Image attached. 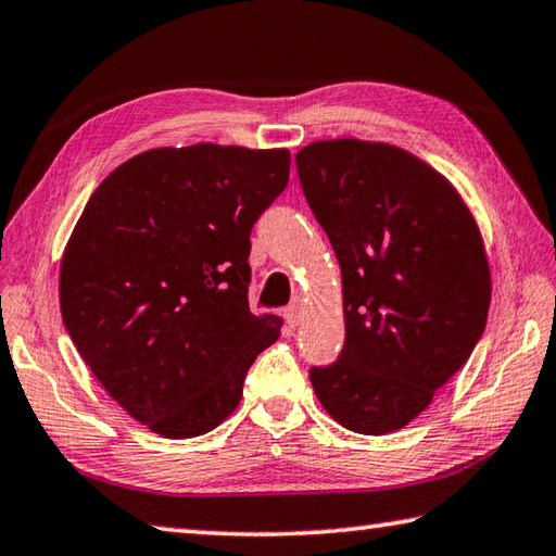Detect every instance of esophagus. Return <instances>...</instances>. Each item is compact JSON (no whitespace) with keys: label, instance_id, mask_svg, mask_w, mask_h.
Wrapping results in <instances>:
<instances>
[{"label":"esophagus","instance_id":"obj_1","mask_svg":"<svg viewBox=\"0 0 556 556\" xmlns=\"http://www.w3.org/2000/svg\"><path fill=\"white\" fill-rule=\"evenodd\" d=\"M286 323L288 327H298L303 323V300H295V303L286 309Z\"/></svg>","mask_w":556,"mask_h":556}]
</instances>
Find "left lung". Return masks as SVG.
<instances>
[{
    "mask_svg": "<svg viewBox=\"0 0 556 556\" xmlns=\"http://www.w3.org/2000/svg\"><path fill=\"white\" fill-rule=\"evenodd\" d=\"M295 163L342 268L346 325L339 358L309 368V381L346 430H401L483 334L491 270L481 231L454 185L397 146L317 141Z\"/></svg>",
    "mask_w": 556,
    "mask_h": 556,
    "instance_id": "obj_1",
    "label": "left lung"
}]
</instances>
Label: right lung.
Wrapping results in <instances>:
<instances>
[{
    "instance_id": "obj_1",
    "label": "right lung",
    "mask_w": 556,
    "mask_h": 556,
    "mask_svg": "<svg viewBox=\"0 0 556 556\" xmlns=\"http://www.w3.org/2000/svg\"><path fill=\"white\" fill-rule=\"evenodd\" d=\"M290 153L194 143L134 155L87 200L61 263L77 352L134 420L168 440L217 427L280 337L249 309L251 229Z\"/></svg>"
}]
</instances>
